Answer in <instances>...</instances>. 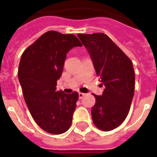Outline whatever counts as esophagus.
<instances>
[{
	"instance_id": "esophagus-1",
	"label": "esophagus",
	"mask_w": 157,
	"mask_h": 157,
	"mask_svg": "<svg viewBox=\"0 0 157 157\" xmlns=\"http://www.w3.org/2000/svg\"><path fill=\"white\" fill-rule=\"evenodd\" d=\"M78 96H79V99H82V98L85 96V94H83V93H79Z\"/></svg>"
}]
</instances>
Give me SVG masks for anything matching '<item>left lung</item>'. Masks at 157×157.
<instances>
[{
  "mask_svg": "<svg viewBox=\"0 0 157 157\" xmlns=\"http://www.w3.org/2000/svg\"><path fill=\"white\" fill-rule=\"evenodd\" d=\"M78 37L105 86L102 95L93 94L95 104L91 108L92 120L100 130L110 131L119 126L128 114L134 94L132 63L105 33H79Z\"/></svg>",
  "mask_w": 157,
  "mask_h": 157,
  "instance_id": "obj_1",
  "label": "left lung"
}]
</instances>
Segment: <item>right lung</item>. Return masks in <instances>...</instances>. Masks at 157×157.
I'll list each match as a JSON object with an SVG mask.
<instances>
[{"label": "right lung", "instance_id": "right-lung-1", "mask_svg": "<svg viewBox=\"0 0 157 157\" xmlns=\"http://www.w3.org/2000/svg\"><path fill=\"white\" fill-rule=\"evenodd\" d=\"M82 46L76 36L48 31L23 52L18 76L33 120L44 131L62 134L69 129L78 93L56 91L67 53Z\"/></svg>", "mask_w": 157, "mask_h": 157}]
</instances>
